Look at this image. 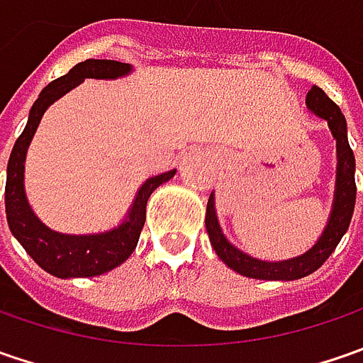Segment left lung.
<instances>
[{"label": "left lung", "instance_id": "1", "mask_svg": "<svg viewBox=\"0 0 363 363\" xmlns=\"http://www.w3.org/2000/svg\"><path fill=\"white\" fill-rule=\"evenodd\" d=\"M307 106L319 115L321 119L329 123V129L333 133L337 141V184H335V200H333V210L329 218L328 228L323 230L321 238L317 240L311 250L305 255L291 260H281V262H264L257 258L248 257L234 248L220 230L218 224L216 210H214V194L208 198V208H206V230L210 236V242L214 246L216 255L232 271L240 272L250 279H264V281H295L303 279L307 274L315 272L335 250L342 236L347 230L354 206H356V157L354 151L347 143V125L345 117L342 115L340 106L329 99L325 92L319 86H311L307 92Z\"/></svg>", "mask_w": 363, "mask_h": 363}]
</instances>
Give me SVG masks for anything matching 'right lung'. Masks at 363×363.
<instances>
[{
    "mask_svg": "<svg viewBox=\"0 0 363 363\" xmlns=\"http://www.w3.org/2000/svg\"><path fill=\"white\" fill-rule=\"evenodd\" d=\"M131 66L117 60H84L70 68L68 74L52 80L44 91L40 92L38 101L30 111V119L26 129L18 137L11 155L7 161L6 182V214L11 234L20 240L26 252L50 274L60 279L72 277H96L103 272L113 271L131 257L135 246L139 242V234L145 224V206L151 191L160 188L167 179H172L175 169L167 174L149 177L141 186L129 218L119 228L103 234H89V236H68L46 228L34 216L32 208L28 206L26 191H23V161L26 151L34 137L38 123L44 111L62 94L72 91L84 78H117L127 74Z\"/></svg>",
    "mask_w": 363,
    "mask_h": 363,
    "instance_id": "obj_1",
    "label": "right lung"
}]
</instances>
